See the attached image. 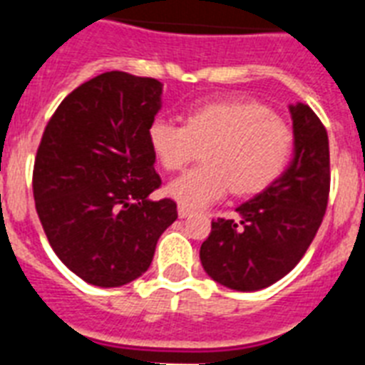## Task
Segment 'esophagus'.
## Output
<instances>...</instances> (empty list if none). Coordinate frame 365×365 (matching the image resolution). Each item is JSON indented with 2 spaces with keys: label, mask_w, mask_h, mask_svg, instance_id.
<instances>
[{
  "label": "esophagus",
  "mask_w": 365,
  "mask_h": 365,
  "mask_svg": "<svg viewBox=\"0 0 365 365\" xmlns=\"http://www.w3.org/2000/svg\"><path fill=\"white\" fill-rule=\"evenodd\" d=\"M178 216L180 217L191 216V210H189V208H185V206H180V208H178Z\"/></svg>",
  "instance_id": "esophagus-1"
}]
</instances>
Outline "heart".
<instances>
[{
    "label": "heart",
    "mask_w": 365,
    "mask_h": 365,
    "mask_svg": "<svg viewBox=\"0 0 365 365\" xmlns=\"http://www.w3.org/2000/svg\"><path fill=\"white\" fill-rule=\"evenodd\" d=\"M155 157L166 170L195 166L168 185L178 205L199 210L235 195L265 191L280 178L294 153V130L265 106L246 100H217L195 106L185 125L155 117L148 130Z\"/></svg>",
    "instance_id": "heart-1"
}]
</instances>
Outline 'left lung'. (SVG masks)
I'll use <instances>...</instances> for the list:
<instances>
[{"mask_svg": "<svg viewBox=\"0 0 365 365\" xmlns=\"http://www.w3.org/2000/svg\"><path fill=\"white\" fill-rule=\"evenodd\" d=\"M295 155L277 182L237 208L239 220H212L200 263L237 292L267 288L305 255L322 225L329 197L328 132L307 104L289 108Z\"/></svg>", "mask_w": 365, "mask_h": 365, "instance_id": "1", "label": "left lung"}]
</instances>
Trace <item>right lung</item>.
I'll list each match as a JSON object with an SVG mask.
<instances>
[{"mask_svg": "<svg viewBox=\"0 0 365 365\" xmlns=\"http://www.w3.org/2000/svg\"><path fill=\"white\" fill-rule=\"evenodd\" d=\"M163 83L106 71L66 96L34 163V200L48 244L71 272L100 288L142 277L178 217L160 187L149 125Z\"/></svg>", "mask_w": 365, "mask_h": 365, "instance_id": "1", "label": "right lung"}]
</instances>
